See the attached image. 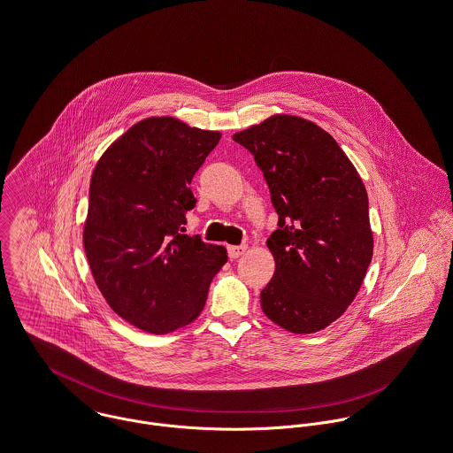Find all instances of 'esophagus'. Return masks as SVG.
I'll list each match as a JSON object with an SVG mask.
<instances>
[{
	"label": "esophagus",
	"instance_id": "1",
	"mask_svg": "<svg viewBox=\"0 0 453 453\" xmlns=\"http://www.w3.org/2000/svg\"><path fill=\"white\" fill-rule=\"evenodd\" d=\"M246 250H248L246 244H231V246H227V253H229L231 258L242 257Z\"/></svg>",
	"mask_w": 453,
	"mask_h": 453
}]
</instances>
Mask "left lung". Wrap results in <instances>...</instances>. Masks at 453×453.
<instances>
[{
    "label": "left lung",
    "mask_w": 453,
    "mask_h": 453,
    "mask_svg": "<svg viewBox=\"0 0 453 453\" xmlns=\"http://www.w3.org/2000/svg\"><path fill=\"white\" fill-rule=\"evenodd\" d=\"M233 140L253 155L279 215L262 311L289 333H317L349 309L372 258L365 186L334 138L307 119L279 113Z\"/></svg>",
    "instance_id": "left-lung-1"
}]
</instances>
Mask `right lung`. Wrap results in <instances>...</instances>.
Wrapping results in <instances>:
<instances>
[{
    "label": "right lung",
    "instance_id": "add662e5",
    "mask_svg": "<svg viewBox=\"0 0 453 453\" xmlns=\"http://www.w3.org/2000/svg\"><path fill=\"white\" fill-rule=\"evenodd\" d=\"M220 140L175 117H148L113 141L89 184L82 242L106 303L141 331L165 334L205 307L224 246L186 236L191 179Z\"/></svg>",
    "mask_w": 453,
    "mask_h": 453
}]
</instances>
